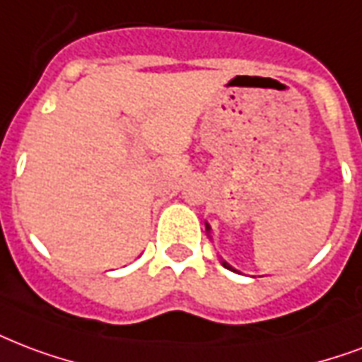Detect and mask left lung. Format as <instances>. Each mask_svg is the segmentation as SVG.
<instances>
[{"instance_id":"obj_1","label":"left lung","mask_w":362,"mask_h":362,"mask_svg":"<svg viewBox=\"0 0 362 362\" xmlns=\"http://www.w3.org/2000/svg\"><path fill=\"white\" fill-rule=\"evenodd\" d=\"M209 230H211V228H209V224H206V231H209ZM222 266H224L226 269H233V267H231L230 264H226V262H222Z\"/></svg>"}]
</instances>
